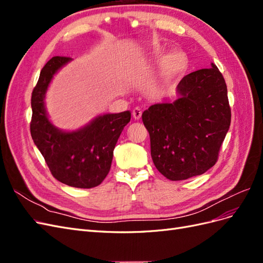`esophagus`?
<instances>
[{"label": "esophagus", "instance_id": "1", "mask_svg": "<svg viewBox=\"0 0 263 263\" xmlns=\"http://www.w3.org/2000/svg\"><path fill=\"white\" fill-rule=\"evenodd\" d=\"M141 114H142V112H141L140 108H138V107L134 108V110H133V117H134L135 119H137V121H138V119H140Z\"/></svg>", "mask_w": 263, "mask_h": 263}]
</instances>
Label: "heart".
<instances>
[{"instance_id":"1","label":"heart","mask_w":263,"mask_h":263,"mask_svg":"<svg viewBox=\"0 0 263 263\" xmlns=\"http://www.w3.org/2000/svg\"><path fill=\"white\" fill-rule=\"evenodd\" d=\"M156 54L158 57L161 55V50L157 48ZM161 63V76L163 81L172 82L184 72L187 65L185 54L180 50H173L169 52L163 58H160Z\"/></svg>"}]
</instances>
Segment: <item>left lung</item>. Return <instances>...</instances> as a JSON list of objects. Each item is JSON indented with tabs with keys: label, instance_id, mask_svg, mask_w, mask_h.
<instances>
[{
	"label": "left lung",
	"instance_id": "left-lung-1",
	"mask_svg": "<svg viewBox=\"0 0 263 263\" xmlns=\"http://www.w3.org/2000/svg\"><path fill=\"white\" fill-rule=\"evenodd\" d=\"M177 94L141 116L153 161L171 181L200 176L216 163L232 118L224 77L214 63L183 78Z\"/></svg>",
	"mask_w": 263,
	"mask_h": 263
}]
</instances>
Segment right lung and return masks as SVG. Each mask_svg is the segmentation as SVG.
Wrapping results in <instances>:
<instances>
[{
	"label": "right lung",
	"mask_w": 263,
	"mask_h": 263,
	"mask_svg": "<svg viewBox=\"0 0 263 263\" xmlns=\"http://www.w3.org/2000/svg\"><path fill=\"white\" fill-rule=\"evenodd\" d=\"M71 58L52 57L41 71L31 94L30 134L52 176L63 184L79 189L98 186L109 172L113 151L130 112L102 114L76 130L55 127L46 110V93L54 74Z\"/></svg>",
	"instance_id": "obj_1"
}]
</instances>
